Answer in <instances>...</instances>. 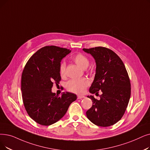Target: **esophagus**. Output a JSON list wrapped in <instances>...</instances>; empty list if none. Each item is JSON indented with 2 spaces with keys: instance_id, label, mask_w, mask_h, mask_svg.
<instances>
[{
  "instance_id": "1",
  "label": "esophagus",
  "mask_w": 150,
  "mask_h": 150,
  "mask_svg": "<svg viewBox=\"0 0 150 150\" xmlns=\"http://www.w3.org/2000/svg\"><path fill=\"white\" fill-rule=\"evenodd\" d=\"M84 96H80V95L77 96V99H81L84 98Z\"/></svg>"
}]
</instances>
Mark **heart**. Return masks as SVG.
Instances as JSON below:
<instances>
[{"label": "heart", "instance_id": "1", "mask_svg": "<svg viewBox=\"0 0 150 150\" xmlns=\"http://www.w3.org/2000/svg\"><path fill=\"white\" fill-rule=\"evenodd\" d=\"M73 61L81 68L86 69L89 64V61L88 58L82 54L79 53L75 55L72 57ZM66 64L64 62H62L59 67V74L62 77L66 75ZM89 81L86 78H83L81 79H73L70 80L66 83V89L71 93L76 94H81L84 93L85 89L89 86Z\"/></svg>", "mask_w": 150, "mask_h": 150}]
</instances>
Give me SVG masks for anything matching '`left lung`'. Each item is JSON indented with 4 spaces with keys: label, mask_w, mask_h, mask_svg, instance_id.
<instances>
[{
    "label": "left lung",
    "mask_w": 150,
    "mask_h": 150,
    "mask_svg": "<svg viewBox=\"0 0 150 150\" xmlns=\"http://www.w3.org/2000/svg\"><path fill=\"white\" fill-rule=\"evenodd\" d=\"M83 50L92 55L96 64L94 80L89 88L92 94L101 91L100 100L88 96L93 105L86 112L88 118L94 125L108 127L121 120L131 97V83L120 57L108 48L98 47Z\"/></svg>",
    "instance_id": "left-lung-1"
}]
</instances>
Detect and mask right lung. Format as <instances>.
<instances>
[{
  "mask_svg": "<svg viewBox=\"0 0 150 150\" xmlns=\"http://www.w3.org/2000/svg\"><path fill=\"white\" fill-rule=\"evenodd\" d=\"M71 52L67 48L46 46L32 55L24 68L21 76L23 103L30 118L43 126H50L61 119L75 94L66 92L61 96L52 93L53 83L61 80V62Z\"/></svg>",
  "mask_w": 150,
  "mask_h": 150,
  "instance_id": "obj_1",
  "label": "right lung"
}]
</instances>
